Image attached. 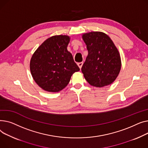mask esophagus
Returning <instances> with one entry per match:
<instances>
[{"label": "esophagus", "instance_id": "obj_1", "mask_svg": "<svg viewBox=\"0 0 148 148\" xmlns=\"http://www.w3.org/2000/svg\"><path fill=\"white\" fill-rule=\"evenodd\" d=\"M77 66H79V67L80 68V69H81V67H82V65H83V62H80V63H78L77 64Z\"/></svg>", "mask_w": 148, "mask_h": 148}]
</instances>
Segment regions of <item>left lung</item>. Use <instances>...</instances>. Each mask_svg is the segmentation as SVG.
<instances>
[{
  "label": "left lung",
  "mask_w": 148,
  "mask_h": 148,
  "mask_svg": "<svg viewBox=\"0 0 148 148\" xmlns=\"http://www.w3.org/2000/svg\"><path fill=\"white\" fill-rule=\"evenodd\" d=\"M88 54L81 71L90 85L103 87L114 82L121 67L119 52L106 34L92 32L84 34Z\"/></svg>",
  "instance_id": "obj_1"
}]
</instances>
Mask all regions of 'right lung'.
Instances as JSON below:
<instances>
[{
    "label": "right lung",
    "instance_id": "right-lung-1",
    "mask_svg": "<svg viewBox=\"0 0 148 148\" xmlns=\"http://www.w3.org/2000/svg\"><path fill=\"white\" fill-rule=\"evenodd\" d=\"M68 36H52L43 42L33 54L30 63L32 75L36 84L48 92L64 88L73 73L80 69L67 49Z\"/></svg>",
    "mask_w": 148,
    "mask_h": 148
}]
</instances>
